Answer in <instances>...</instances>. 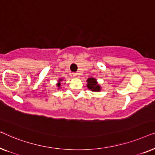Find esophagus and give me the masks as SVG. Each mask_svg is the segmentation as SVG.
Here are the masks:
<instances>
[{"mask_svg":"<svg viewBox=\"0 0 155 155\" xmlns=\"http://www.w3.org/2000/svg\"><path fill=\"white\" fill-rule=\"evenodd\" d=\"M79 73H78V72H74L73 73V76H74V77H77V78H78V77H79Z\"/></svg>","mask_w":155,"mask_h":155,"instance_id":"34e87169","label":"esophagus"}]
</instances>
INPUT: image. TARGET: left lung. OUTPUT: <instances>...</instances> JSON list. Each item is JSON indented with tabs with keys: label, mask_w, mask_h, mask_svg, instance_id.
<instances>
[{
	"label": "left lung",
	"mask_w": 155,
	"mask_h": 155,
	"mask_svg": "<svg viewBox=\"0 0 155 155\" xmlns=\"http://www.w3.org/2000/svg\"><path fill=\"white\" fill-rule=\"evenodd\" d=\"M87 87L89 90L93 92H99L101 90V87L98 85L97 80L94 78H88L87 79Z\"/></svg>",
	"instance_id": "obj_1"
}]
</instances>
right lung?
<instances>
[{"mask_svg":"<svg viewBox=\"0 0 155 155\" xmlns=\"http://www.w3.org/2000/svg\"><path fill=\"white\" fill-rule=\"evenodd\" d=\"M62 81V78H60V79L59 80V81H58V84H57V86L59 87V88H60V81Z\"/></svg>","mask_w":155,"mask_h":155,"instance_id":"add662e5","label":"right lung"}]
</instances>
